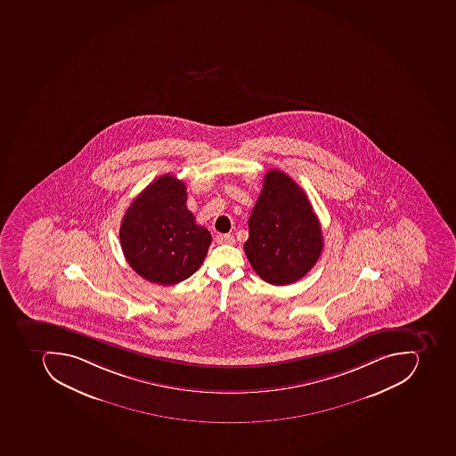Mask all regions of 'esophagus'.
<instances>
[{"mask_svg": "<svg viewBox=\"0 0 456 456\" xmlns=\"http://www.w3.org/2000/svg\"><path fill=\"white\" fill-rule=\"evenodd\" d=\"M216 241L219 244H233L234 237L232 234H219L216 237Z\"/></svg>", "mask_w": 456, "mask_h": 456, "instance_id": "34e87169", "label": "esophagus"}]
</instances>
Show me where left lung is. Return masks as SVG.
Listing matches in <instances>:
<instances>
[{
	"label": "left lung",
	"mask_w": 456,
	"mask_h": 456,
	"mask_svg": "<svg viewBox=\"0 0 456 456\" xmlns=\"http://www.w3.org/2000/svg\"><path fill=\"white\" fill-rule=\"evenodd\" d=\"M322 248L321 223L304 191L284 172L268 171L244 243L253 270L268 284H292L311 271Z\"/></svg>",
	"instance_id": "left-lung-1"
}]
</instances>
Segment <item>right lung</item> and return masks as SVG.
<instances>
[{"label": "right lung", "mask_w": 456, "mask_h": 456, "mask_svg": "<svg viewBox=\"0 0 456 456\" xmlns=\"http://www.w3.org/2000/svg\"><path fill=\"white\" fill-rule=\"evenodd\" d=\"M186 186L165 174L134 199L120 227L124 257L138 275L175 285L202 265L212 243L186 206Z\"/></svg>", "instance_id": "1"}]
</instances>
